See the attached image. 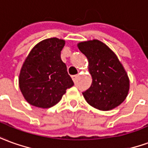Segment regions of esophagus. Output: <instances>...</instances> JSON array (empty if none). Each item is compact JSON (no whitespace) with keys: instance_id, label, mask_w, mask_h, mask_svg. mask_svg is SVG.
Returning a JSON list of instances; mask_svg holds the SVG:
<instances>
[{"instance_id":"34e87169","label":"esophagus","mask_w":148,"mask_h":148,"mask_svg":"<svg viewBox=\"0 0 148 148\" xmlns=\"http://www.w3.org/2000/svg\"><path fill=\"white\" fill-rule=\"evenodd\" d=\"M77 74H76V75H72V79H73V81L75 82L76 81V79H77Z\"/></svg>"}]
</instances>
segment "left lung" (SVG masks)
Returning a JSON list of instances; mask_svg holds the SVG:
<instances>
[{"label": "left lung", "mask_w": 148, "mask_h": 148, "mask_svg": "<svg viewBox=\"0 0 148 148\" xmlns=\"http://www.w3.org/2000/svg\"><path fill=\"white\" fill-rule=\"evenodd\" d=\"M77 47L87 58L92 77L90 87L82 93L86 101L100 110L119 106L127 96L130 81L116 54L96 39L79 42Z\"/></svg>", "instance_id": "8db88e82"}]
</instances>
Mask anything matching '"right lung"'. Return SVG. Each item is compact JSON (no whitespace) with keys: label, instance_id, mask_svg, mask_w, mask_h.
<instances>
[{"label":"right lung","instance_id":"right-lung-1","mask_svg":"<svg viewBox=\"0 0 148 148\" xmlns=\"http://www.w3.org/2000/svg\"><path fill=\"white\" fill-rule=\"evenodd\" d=\"M65 41L48 38L35 45L25 58L19 74V87L32 106L49 108L56 105L74 82L61 59Z\"/></svg>","mask_w":148,"mask_h":148}]
</instances>
